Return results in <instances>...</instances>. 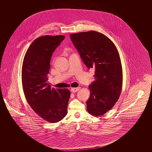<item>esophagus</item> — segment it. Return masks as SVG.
<instances>
[{"label": "esophagus", "mask_w": 152, "mask_h": 152, "mask_svg": "<svg viewBox=\"0 0 152 152\" xmlns=\"http://www.w3.org/2000/svg\"><path fill=\"white\" fill-rule=\"evenodd\" d=\"M80 89V87L76 88H71V91L73 92H77Z\"/></svg>", "instance_id": "1"}]
</instances>
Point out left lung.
Segmentation results:
<instances>
[{"instance_id":"8db88e82","label":"left lung","mask_w":152,"mask_h":152,"mask_svg":"<svg viewBox=\"0 0 152 152\" xmlns=\"http://www.w3.org/2000/svg\"><path fill=\"white\" fill-rule=\"evenodd\" d=\"M71 41L88 69H95V81L88 86L90 95L86 101L91 115L104 114L119 97L123 72L115 45L106 36L95 31L70 34Z\"/></svg>"}]
</instances>
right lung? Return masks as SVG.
Here are the masks:
<instances>
[{"mask_svg":"<svg viewBox=\"0 0 152 152\" xmlns=\"http://www.w3.org/2000/svg\"><path fill=\"white\" fill-rule=\"evenodd\" d=\"M64 37L60 35L37 38L23 60L22 80L26 100L36 114L50 123L59 121L67 113L69 90L51 88L47 82L52 53Z\"/></svg>","mask_w":152,"mask_h":152,"instance_id":"obj_1","label":"right lung"}]
</instances>
